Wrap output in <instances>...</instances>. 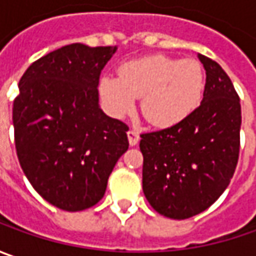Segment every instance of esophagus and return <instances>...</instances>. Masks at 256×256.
I'll list each match as a JSON object with an SVG mask.
<instances>
[{"instance_id":"esophagus-1","label":"esophagus","mask_w":256,"mask_h":256,"mask_svg":"<svg viewBox=\"0 0 256 256\" xmlns=\"http://www.w3.org/2000/svg\"><path fill=\"white\" fill-rule=\"evenodd\" d=\"M126 134H128V141H130V144H131L132 146L140 142V134L136 132L135 130H130Z\"/></svg>"}]
</instances>
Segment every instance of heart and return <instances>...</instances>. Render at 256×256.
Here are the masks:
<instances>
[{"mask_svg": "<svg viewBox=\"0 0 256 256\" xmlns=\"http://www.w3.org/2000/svg\"><path fill=\"white\" fill-rule=\"evenodd\" d=\"M205 72L196 60L148 55L120 68V75H104L100 91L110 111L132 112L136 98L141 111L155 126H172L191 115L202 101Z\"/></svg>", "mask_w": 256, "mask_h": 256, "instance_id": "obj_1", "label": "heart"}]
</instances>
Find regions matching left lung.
Returning <instances> with one entry per match:
<instances>
[{
	"instance_id": "8db88e82",
	"label": "left lung",
	"mask_w": 256,
	"mask_h": 256,
	"mask_svg": "<svg viewBox=\"0 0 256 256\" xmlns=\"http://www.w3.org/2000/svg\"><path fill=\"white\" fill-rule=\"evenodd\" d=\"M206 72L201 105L182 122L141 134L142 190L155 211L186 220L226 190L240 156L241 104L221 65L198 54Z\"/></svg>"
}]
</instances>
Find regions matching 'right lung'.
Segmentation results:
<instances>
[{
    "label": "right lung",
    "instance_id": "obj_1",
    "mask_svg": "<svg viewBox=\"0 0 256 256\" xmlns=\"http://www.w3.org/2000/svg\"><path fill=\"white\" fill-rule=\"evenodd\" d=\"M116 46L70 44L41 56L14 100L20 165L45 201L68 212L94 206L128 150V125L98 104L100 75Z\"/></svg>",
    "mask_w": 256,
    "mask_h": 256
}]
</instances>
